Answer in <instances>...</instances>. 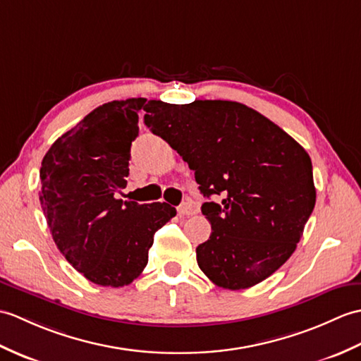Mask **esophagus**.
<instances>
[{
    "mask_svg": "<svg viewBox=\"0 0 361 361\" xmlns=\"http://www.w3.org/2000/svg\"><path fill=\"white\" fill-rule=\"evenodd\" d=\"M195 207L191 205L190 202H183L179 208H178V213L180 214V216H191V214H195Z\"/></svg>",
    "mask_w": 361,
    "mask_h": 361,
    "instance_id": "esophagus-1",
    "label": "esophagus"
}]
</instances>
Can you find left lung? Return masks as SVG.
<instances>
[{"label":"left lung","mask_w":361,"mask_h":361,"mask_svg":"<svg viewBox=\"0 0 361 361\" xmlns=\"http://www.w3.org/2000/svg\"><path fill=\"white\" fill-rule=\"evenodd\" d=\"M145 125L195 171L212 235L197 266L222 289H248L290 258L314 212L312 162L298 142L243 103L149 100Z\"/></svg>","instance_id":"left-lung-1"}]
</instances>
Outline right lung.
I'll return each mask as SVG.
<instances>
[{"label":"right lung","instance_id":"right-lung-1","mask_svg":"<svg viewBox=\"0 0 361 361\" xmlns=\"http://www.w3.org/2000/svg\"><path fill=\"white\" fill-rule=\"evenodd\" d=\"M147 99L108 102L52 143L39 168V202L55 244L91 283L131 284L148 264L154 233L176 208L116 199Z\"/></svg>","mask_w":361,"mask_h":361}]
</instances>
